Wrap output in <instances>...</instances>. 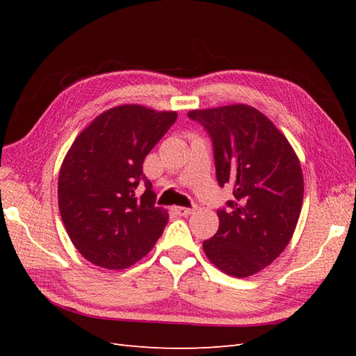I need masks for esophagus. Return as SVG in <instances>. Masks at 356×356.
Returning a JSON list of instances; mask_svg holds the SVG:
<instances>
[{"mask_svg":"<svg viewBox=\"0 0 356 356\" xmlns=\"http://www.w3.org/2000/svg\"><path fill=\"white\" fill-rule=\"evenodd\" d=\"M193 211V208H186V207H177L175 208V212L178 213V215H181V217H187V215H190Z\"/></svg>","mask_w":356,"mask_h":356,"instance_id":"34e87169","label":"esophagus"}]
</instances>
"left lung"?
Here are the masks:
<instances>
[{
  "instance_id": "obj_1",
  "label": "left lung",
  "mask_w": 356,
  "mask_h": 356,
  "mask_svg": "<svg viewBox=\"0 0 356 356\" xmlns=\"http://www.w3.org/2000/svg\"><path fill=\"white\" fill-rule=\"evenodd\" d=\"M211 138L220 187L233 200L217 211L220 227L203 251L234 277L263 270L289 243L303 203V174L288 139L258 110L227 105L190 111Z\"/></svg>"
}]
</instances>
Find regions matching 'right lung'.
Masks as SVG:
<instances>
[{
    "label": "right lung",
    "instance_id": "right-lung-1",
    "mask_svg": "<svg viewBox=\"0 0 356 356\" xmlns=\"http://www.w3.org/2000/svg\"><path fill=\"white\" fill-rule=\"evenodd\" d=\"M177 113L122 105L102 113L63 160L58 197L70 239L90 263L126 268L145 257L169 215L143 174L145 156L175 123ZM145 184L141 197L136 188Z\"/></svg>",
    "mask_w": 356,
    "mask_h": 356
}]
</instances>
